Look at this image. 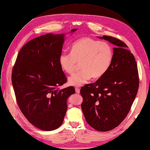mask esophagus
<instances>
[{"mask_svg":"<svg viewBox=\"0 0 150 150\" xmlns=\"http://www.w3.org/2000/svg\"><path fill=\"white\" fill-rule=\"evenodd\" d=\"M75 91L77 94H79L80 93V90L79 88H75Z\"/></svg>","mask_w":150,"mask_h":150,"instance_id":"obj_1","label":"esophagus"}]
</instances>
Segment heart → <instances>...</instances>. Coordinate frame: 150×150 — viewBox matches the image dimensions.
<instances>
[{
  "mask_svg": "<svg viewBox=\"0 0 150 150\" xmlns=\"http://www.w3.org/2000/svg\"><path fill=\"white\" fill-rule=\"evenodd\" d=\"M113 56V50L107 42L82 37L74 42L70 53L60 54L59 64L64 72L72 74L80 63L81 70L68 80L70 85L79 87L91 77L97 79L103 76L111 65Z\"/></svg>",
  "mask_w": 150,
  "mask_h": 150,
  "instance_id": "b5f03b06",
  "label": "heart"
}]
</instances>
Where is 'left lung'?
<instances>
[{"label": "left lung", "mask_w": 150, "mask_h": 150, "mask_svg": "<svg viewBox=\"0 0 150 150\" xmlns=\"http://www.w3.org/2000/svg\"><path fill=\"white\" fill-rule=\"evenodd\" d=\"M98 38L116 46L113 59L103 76L81 88V108L92 127L106 132L119 126L129 113L138 93L139 76L135 57L125 42L108 35Z\"/></svg>", "instance_id": "obj_1"}]
</instances>
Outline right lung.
Masks as SVG:
<instances>
[{
	"mask_svg": "<svg viewBox=\"0 0 150 150\" xmlns=\"http://www.w3.org/2000/svg\"><path fill=\"white\" fill-rule=\"evenodd\" d=\"M64 36L49 33L30 40L19 51L12 69L19 108L31 124L42 131L56 129L62 124L68 98L75 92L74 87L58 88L67 82L59 64Z\"/></svg>",
	"mask_w": 150,
	"mask_h": 150,
	"instance_id": "right-lung-1",
	"label": "right lung"
}]
</instances>
